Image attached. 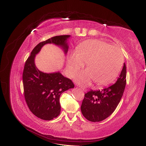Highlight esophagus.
<instances>
[{"instance_id":"34e87169","label":"esophagus","mask_w":146,"mask_h":146,"mask_svg":"<svg viewBox=\"0 0 146 146\" xmlns=\"http://www.w3.org/2000/svg\"><path fill=\"white\" fill-rule=\"evenodd\" d=\"M81 88V89L82 90H83V92H86V91H87V90H86L85 89V88Z\"/></svg>"}]
</instances>
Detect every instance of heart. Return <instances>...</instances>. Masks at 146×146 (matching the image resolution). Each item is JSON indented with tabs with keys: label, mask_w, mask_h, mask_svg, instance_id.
Segmentation results:
<instances>
[{
	"label": "heart",
	"mask_w": 146,
	"mask_h": 146,
	"mask_svg": "<svg viewBox=\"0 0 146 146\" xmlns=\"http://www.w3.org/2000/svg\"><path fill=\"white\" fill-rule=\"evenodd\" d=\"M86 63V69L79 73L75 80L82 86H88L95 80L98 85L110 82L119 74L123 63V55L115 46L97 39L81 43L77 51L68 55L66 71L73 77Z\"/></svg>",
	"instance_id": "obj_1"
}]
</instances>
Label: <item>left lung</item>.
<instances>
[{"label": "left lung", "mask_w": 146, "mask_h": 146, "mask_svg": "<svg viewBox=\"0 0 146 146\" xmlns=\"http://www.w3.org/2000/svg\"><path fill=\"white\" fill-rule=\"evenodd\" d=\"M126 66L116 82L101 90H90L85 94L81 111L86 119L91 122H100L107 119L115 110L122 98L126 85Z\"/></svg>", "instance_id": "8db88e82"}]
</instances>
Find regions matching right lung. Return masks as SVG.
<instances>
[{"label": "right lung", "mask_w": 146, "mask_h": 146, "mask_svg": "<svg viewBox=\"0 0 146 146\" xmlns=\"http://www.w3.org/2000/svg\"><path fill=\"white\" fill-rule=\"evenodd\" d=\"M70 38V35L56 36L39 43L24 65L23 80L26 102L31 112L41 119L50 120L57 117L61 111L60 95L75 86L70 79L64 77L60 71L44 73L39 70L35 64L36 56L47 44L61 48L66 55Z\"/></svg>", "instance_id": "add662e5"}]
</instances>
